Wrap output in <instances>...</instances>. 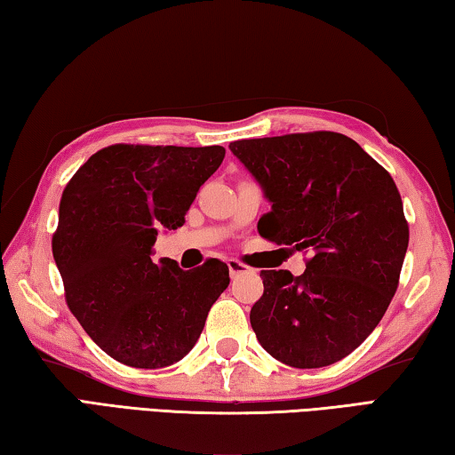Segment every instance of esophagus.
Returning <instances> with one entry per match:
<instances>
[{
    "mask_svg": "<svg viewBox=\"0 0 455 455\" xmlns=\"http://www.w3.org/2000/svg\"><path fill=\"white\" fill-rule=\"evenodd\" d=\"M227 265H228V273H230V276H233V279L238 275L251 271V267H246L244 263H241V260H236V259H228Z\"/></svg>",
    "mask_w": 455,
    "mask_h": 455,
    "instance_id": "1",
    "label": "esophagus"
}]
</instances>
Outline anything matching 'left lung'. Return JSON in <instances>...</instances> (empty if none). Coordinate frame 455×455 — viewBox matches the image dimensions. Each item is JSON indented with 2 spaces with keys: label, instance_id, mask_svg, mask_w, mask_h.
Segmentation results:
<instances>
[{
  "label": "left lung",
  "instance_id": "obj_1",
  "mask_svg": "<svg viewBox=\"0 0 455 455\" xmlns=\"http://www.w3.org/2000/svg\"><path fill=\"white\" fill-rule=\"evenodd\" d=\"M271 203L259 235L311 252L303 275L260 271L259 343L281 363L315 369L347 357L379 325L410 243L391 174L349 136L301 132L228 146Z\"/></svg>",
  "mask_w": 455,
  "mask_h": 455
}]
</instances>
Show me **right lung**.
<instances>
[{"label":"right lung","instance_id":"obj_1","mask_svg":"<svg viewBox=\"0 0 455 455\" xmlns=\"http://www.w3.org/2000/svg\"><path fill=\"white\" fill-rule=\"evenodd\" d=\"M222 146L112 144L66 184L52 252L66 303L100 349L120 363L180 361L228 287L219 259L182 271L152 260L158 230L184 225L196 192L217 172Z\"/></svg>","mask_w":455,"mask_h":455}]
</instances>
